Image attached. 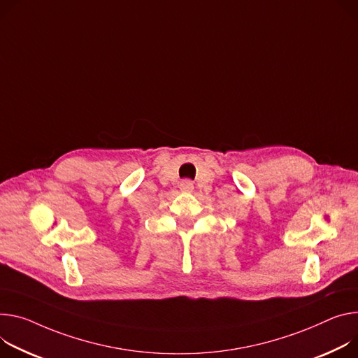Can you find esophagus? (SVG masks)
<instances>
[{"instance_id":"1","label":"esophagus","mask_w":358,"mask_h":358,"mask_svg":"<svg viewBox=\"0 0 358 358\" xmlns=\"http://www.w3.org/2000/svg\"><path fill=\"white\" fill-rule=\"evenodd\" d=\"M194 187H192V182L191 181H182L181 182V189H185V191H191Z\"/></svg>"}]
</instances>
